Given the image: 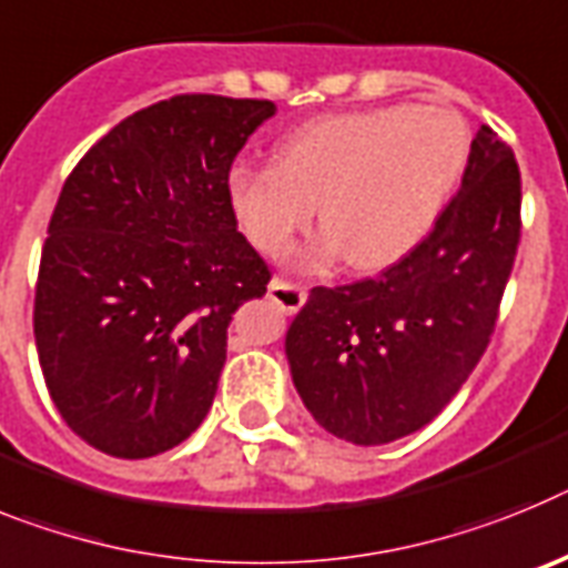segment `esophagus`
Returning <instances> with one entry per match:
<instances>
[{"label": "esophagus", "mask_w": 568, "mask_h": 568, "mask_svg": "<svg viewBox=\"0 0 568 568\" xmlns=\"http://www.w3.org/2000/svg\"><path fill=\"white\" fill-rule=\"evenodd\" d=\"M268 297L283 308V312H300L308 300V288L297 283H288V280H271Z\"/></svg>", "instance_id": "esophagus-1"}]
</instances>
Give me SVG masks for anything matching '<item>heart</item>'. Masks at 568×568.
Segmentation results:
<instances>
[{
  "label": "heart",
  "mask_w": 568,
  "mask_h": 568,
  "mask_svg": "<svg viewBox=\"0 0 568 568\" xmlns=\"http://www.w3.org/2000/svg\"><path fill=\"white\" fill-rule=\"evenodd\" d=\"M468 162L460 113L437 105H379L305 122L277 162L229 171V205L260 254L280 260L314 223H328L312 256L348 251L354 268H386L428 236Z\"/></svg>",
  "instance_id": "b5f03b06"
}]
</instances>
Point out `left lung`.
Masks as SVG:
<instances>
[{
    "label": "left lung",
    "mask_w": 568,
    "mask_h": 568,
    "mask_svg": "<svg viewBox=\"0 0 568 568\" xmlns=\"http://www.w3.org/2000/svg\"><path fill=\"white\" fill-rule=\"evenodd\" d=\"M520 243V168L480 125L460 191L379 277L312 288L285 334L314 420L354 446L428 426L480 363Z\"/></svg>",
    "instance_id": "8db88e82"
}]
</instances>
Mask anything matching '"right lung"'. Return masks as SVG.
<instances>
[{
	"label": "right lung",
	"instance_id": "right-lung-1",
	"mask_svg": "<svg viewBox=\"0 0 568 568\" xmlns=\"http://www.w3.org/2000/svg\"><path fill=\"white\" fill-rule=\"evenodd\" d=\"M274 111L180 93L111 128L62 185L33 337L53 406L88 446L142 460L205 420L231 314L271 280L236 231L225 182Z\"/></svg>",
	"mask_w": 568,
	"mask_h": 568
}]
</instances>
